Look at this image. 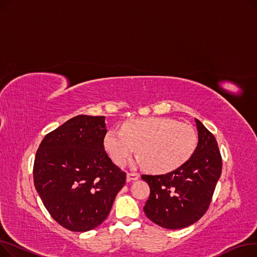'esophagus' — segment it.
Returning a JSON list of instances; mask_svg holds the SVG:
<instances>
[{"instance_id": "34e87169", "label": "esophagus", "mask_w": 257, "mask_h": 257, "mask_svg": "<svg viewBox=\"0 0 257 257\" xmlns=\"http://www.w3.org/2000/svg\"><path fill=\"white\" fill-rule=\"evenodd\" d=\"M140 178V174L138 173H128L127 174V181L130 182V181H136Z\"/></svg>"}]
</instances>
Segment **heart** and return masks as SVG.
Masks as SVG:
<instances>
[{
	"instance_id": "obj_1",
	"label": "heart",
	"mask_w": 257,
	"mask_h": 257,
	"mask_svg": "<svg viewBox=\"0 0 257 257\" xmlns=\"http://www.w3.org/2000/svg\"><path fill=\"white\" fill-rule=\"evenodd\" d=\"M198 144L195 128L171 117L151 116L127 120L111 128L104 148L116 166H123L137 148L136 163L154 174L177 170L191 158Z\"/></svg>"
}]
</instances>
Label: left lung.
<instances>
[{"mask_svg": "<svg viewBox=\"0 0 257 257\" xmlns=\"http://www.w3.org/2000/svg\"><path fill=\"white\" fill-rule=\"evenodd\" d=\"M198 145L184 165L165 175H143L150 186L144 206L148 219L167 229H181L202 218L222 172L218 143L197 118Z\"/></svg>", "mask_w": 257, "mask_h": 257, "instance_id": "8db88e82", "label": "left lung"}]
</instances>
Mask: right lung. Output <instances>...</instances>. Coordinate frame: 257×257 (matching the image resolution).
<instances>
[{
  "label": "right lung",
  "mask_w": 257,
  "mask_h": 257,
  "mask_svg": "<svg viewBox=\"0 0 257 257\" xmlns=\"http://www.w3.org/2000/svg\"><path fill=\"white\" fill-rule=\"evenodd\" d=\"M105 116L80 114L53 130L36 152V192L52 218L71 231L84 232L108 217L126 182L104 150Z\"/></svg>",
  "instance_id": "obj_1"
}]
</instances>
